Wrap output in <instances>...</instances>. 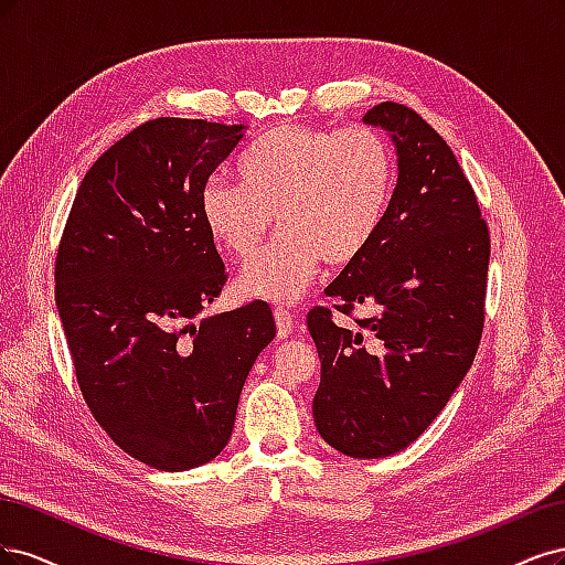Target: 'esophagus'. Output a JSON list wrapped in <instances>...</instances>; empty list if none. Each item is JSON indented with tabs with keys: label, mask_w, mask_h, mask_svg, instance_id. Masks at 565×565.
Returning a JSON list of instances; mask_svg holds the SVG:
<instances>
[{
	"label": "esophagus",
	"mask_w": 565,
	"mask_h": 565,
	"mask_svg": "<svg viewBox=\"0 0 565 565\" xmlns=\"http://www.w3.org/2000/svg\"><path fill=\"white\" fill-rule=\"evenodd\" d=\"M275 321H277V335L281 338V340H286L290 333H294V315L288 312V309H284V307H277L275 309Z\"/></svg>",
	"instance_id": "obj_1"
}]
</instances>
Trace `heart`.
I'll list each match as a JSON object with an SVG mask.
<instances>
[{
  "label": "heart",
  "instance_id": "b5f03b06",
  "mask_svg": "<svg viewBox=\"0 0 565 565\" xmlns=\"http://www.w3.org/2000/svg\"><path fill=\"white\" fill-rule=\"evenodd\" d=\"M244 183L211 178L199 194L209 234L234 258H248L277 215L279 236L244 265L246 298L290 305L321 263L348 265L371 246L394 192V152L369 126L333 131L284 124L239 161Z\"/></svg>",
  "mask_w": 565,
  "mask_h": 565
}]
</instances>
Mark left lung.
Here are the masks:
<instances>
[{
  "label": "left lung",
  "instance_id": "obj_1",
  "mask_svg": "<svg viewBox=\"0 0 565 565\" xmlns=\"http://www.w3.org/2000/svg\"><path fill=\"white\" fill-rule=\"evenodd\" d=\"M363 121L390 134L398 178L375 239L326 296L342 315L356 305L377 315L350 331L315 307L307 329L321 361L312 404L321 439L373 460L411 446L475 361L490 236L458 159L420 115L380 103Z\"/></svg>",
  "mask_w": 565,
  "mask_h": 565
}]
</instances>
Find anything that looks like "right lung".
<instances>
[{"mask_svg":"<svg viewBox=\"0 0 565 565\" xmlns=\"http://www.w3.org/2000/svg\"><path fill=\"white\" fill-rule=\"evenodd\" d=\"M248 126L159 117L84 175L56 256V307L79 390L131 458L211 462L248 371L277 333L265 302L194 321L225 286L199 194Z\"/></svg>","mask_w":565,"mask_h":565,"instance_id":"1","label":"right lung"}]
</instances>
